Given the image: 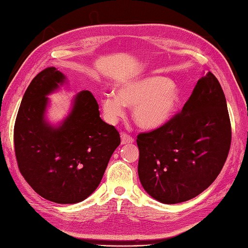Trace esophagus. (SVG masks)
<instances>
[{"instance_id":"34e87169","label":"esophagus","mask_w":248,"mask_h":248,"mask_svg":"<svg viewBox=\"0 0 248 248\" xmlns=\"http://www.w3.org/2000/svg\"><path fill=\"white\" fill-rule=\"evenodd\" d=\"M134 142V138L132 136L127 135V134L122 133L121 134V144L122 145H126V144H132Z\"/></svg>"}]
</instances>
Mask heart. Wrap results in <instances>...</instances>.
I'll list each match as a JSON object with an SVG mask.
<instances>
[{
    "label": "heart",
    "mask_w": 248,
    "mask_h": 248,
    "mask_svg": "<svg viewBox=\"0 0 248 248\" xmlns=\"http://www.w3.org/2000/svg\"><path fill=\"white\" fill-rule=\"evenodd\" d=\"M181 99L175 82L161 76L131 80L116 88V95L104 93L100 106L104 119L116 123L125 114L124 107H134L133 119L144 129L163 126L175 114Z\"/></svg>",
    "instance_id": "obj_1"
}]
</instances>
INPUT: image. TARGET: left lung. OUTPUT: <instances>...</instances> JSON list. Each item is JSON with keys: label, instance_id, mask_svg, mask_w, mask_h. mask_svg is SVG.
I'll return each instance as SVG.
<instances>
[{"label": "left lung", "instance_id": "left-lung-1", "mask_svg": "<svg viewBox=\"0 0 248 248\" xmlns=\"http://www.w3.org/2000/svg\"><path fill=\"white\" fill-rule=\"evenodd\" d=\"M231 134L223 90L208 72L181 113L163 126L137 136L142 187L168 205L196 197L222 170Z\"/></svg>", "mask_w": 248, "mask_h": 248}]
</instances>
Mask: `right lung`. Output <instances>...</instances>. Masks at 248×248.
Returning <instances> with one entry per match:
<instances>
[{"instance_id": "right-lung-1", "label": "right lung", "mask_w": 248, "mask_h": 248, "mask_svg": "<svg viewBox=\"0 0 248 248\" xmlns=\"http://www.w3.org/2000/svg\"><path fill=\"white\" fill-rule=\"evenodd\" d=\"M66 76L46 67L30 82L14 126L19 171L34 192L56 203H76L100 184L120 134L100 117L88 90L78 93L68 115L58 125L46 120L47 95L59 90Z\"/></svg>"}]
</instances>
